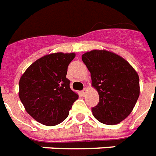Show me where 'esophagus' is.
Listing matches in <instances>:
<instances>
[{
  "instance_id": "1",
  "label": "esophagus",
  "mask_w": 156,
  "mask_h": 156,
  "mask_svg": "<svg viewBox=\"0 0 156 156\" xmlns=\"http://www.w3.org/2000/svg\"><path fill=\"white\" fill-rule=\"evenodd\" d=\"M87 88H84V89L81 91V94L83 95H85L86 93H87Z\"/></svg>"
}]
</instances>
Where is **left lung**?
I'll list each match as a JSON object with an SVG mask.
<instances>
[{
  "mask_svg": "<svg viewBox=\"0 0 156 156\" xmlns=\"http://www.w3.org/2000/svg\"><path fill=\"white\" fill-rule=\"evenodd\" d=\"M82 60L100 96L91 109L93 116L105 125L120 123L133 111L139 96L138 73L123 57L104 49L85 52Z\"/></svg>",
  "mask_w": 156,
  "mask_h": 156,
  "instance_id": "obj_1",
  "label": "left lung"
}]
</instances>
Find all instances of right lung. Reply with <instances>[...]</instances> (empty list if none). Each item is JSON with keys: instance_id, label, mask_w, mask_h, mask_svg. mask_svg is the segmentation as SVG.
Masks as SVG:
<instances>
[{"instance_id": "obj_1", "label": "right lung", "mask_w": 156, "mask_h": 156, "mask_svg": "<svg viewBox=\"0 0 156 156\" xmlns=\"http://www.w3.org/2000/svg\"><path fill=\"white\" fill-rule=\"evenodd\" d=\"M75 53L55 52L33 62L19 80L18 95L26 111L48 126L66 120L78 95L69 87L67 69Z\"/></svg>"}]
</instances>
